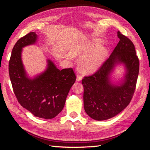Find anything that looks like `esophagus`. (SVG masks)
<instances>
[{"mask_svg": "<svg viewBox=\"0 0 150 150\" xmlns=\"http://www.w3.org/2000/svg\"><path fill=\"white\" fill-rule=\"evenodd\" d=\"M81 79H82V76L77 75V76H76V81H77V82H79V81H81Z\"/></svg>", "mask_w": 150, "mask_h": 150, "instance_id": "1", "label": "esophagus"}]
</instances>
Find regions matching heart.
Returning a JSON list of instances; mask_svg holds the SVG:
<instances>
[{
  "instance_id": "b5f03b06",
  "label": "heart",
  "mask_w": 150,
  "mask_h": 150,
  "mask_svg": "<svg viewBox=\"0 0 150 150\" xmlns=\"http://www.w3.org/2000/svg\"><path fill=\"white\" fill-rule=\"evenodd\" d=\"M101 39H92L79 42L70 48V54L74 57H82L79 62V70L83 74L93 73L97 70L108 56L107 47L102 45ZM71 59V56H68Z\"/></svg>"
}]
</instances>
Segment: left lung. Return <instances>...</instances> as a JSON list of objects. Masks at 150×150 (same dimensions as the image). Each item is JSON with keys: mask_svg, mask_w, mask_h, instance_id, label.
<instances>
[{"mask_svg": "<svg viewBox=\"0 0 150 150\" xmlns=\"http://www.w3.org/2000/svg\"><path fill=\"white\" fill-rule=\"evenodd\" d=\"M120 41L108 59L95 74L82 80L84 108L91 118L105 120L115 116L129 105L134 95L139 73V60L134 45L117 32ZM123 65L125 73L113 80L115 67Z\"/></svg>", "mask_w": 150, "mask_h": 150, "instance_id": "8db88e82", "label": "left lung"}]
</instances>
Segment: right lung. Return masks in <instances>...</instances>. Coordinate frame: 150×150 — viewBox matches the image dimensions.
I'll return each instance as SVG.
<instances>
[{
  "label": "right lung",
  "instance_id": "add662e5",
  "mask_svg": "<svg viewBox=\"0 0 150 150\" xmlns=\"http://www.w3.org/2000/svg\"><path fill=\"white\" fill-rule=\"evenodd\" d=\"M37 40L35 32L18 40L9 61L10 79L21 106L36 117L52 119L62 111L76 77L71 68L59 70L50 59L44 71L30 77L22 62V48L35 44Z\"/></svg>",
  "mask_w": 150,
  "mask_h": 150
}]
</instances>
